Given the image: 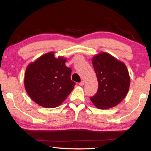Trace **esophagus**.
Returning a JSON list of instances; mask_svg holds the SVG:
<instances>
[{
    "mask_svg": "<svg viewBox=\"0 0 151 151\" xmlns=\"http://www.w3.org/2000/svg\"><path fill=\"white\" fill-rule=\"evenodd\" d=\"M84 84H85V81H82L80 83H79V85L80 86H83Z\"/></svg>",
    "mask_w": 151,
    "mask_h": 151,
    "instance_id": "1",
    "label": "esophagus"
}]
</instances>
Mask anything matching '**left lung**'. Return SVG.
Instances as JSON below:
<instances>
[{"label":"left lung","instance_id":"left-lung-1","mask_svg":"<svg viewBox=\"0 0 151 151\" xmlns=\"http://www.w3.org/2000/svg\"><path fill=\"white\" fill-rule=\"evenodd\" d=\"M99 87L90 99L99 109H111L123 100L130 86L127 66L107 52H101L92 59Z\"/></svg>","mask_w":151,"mask_h":151}]
</instances>
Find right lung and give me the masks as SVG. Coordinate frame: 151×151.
<instances>
[{
  "label": "right lung",
  "mask_w": 151,
  "mask_h": 151,
  "mask_svg": "<svg viewBox=\"0 0 151 151\" xmlns=\"http://www.w3.org/2000/svg\"><path fill=\"white\" fill-rule=\"evenodd\" d=\"M66 58H55L50 52L30 63L26 68L24 84L32 100L45 108L59 106L73 91L72 70L65 65Z\"/></svg>",
  "instance_id": "right-lung-1"
}]
</instances>
